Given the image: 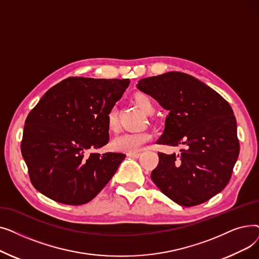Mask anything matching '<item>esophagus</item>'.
Returning a JSON list of instances; mask_svg holds the SVG:
<instances>
[{"instance_id":"34e87169","label":"esophagus","mask_w":259,"mask_h":259,"mask_svg":"<svg viewBox=\"0 0 259 259\" xmlns=\"http://www.w3.org/2000/svg\"><path fill=\"white\" fill-rule=\"evenodd\" d=\"M140 155H141V153H127V156L132 157V158H138V157H140Z\"/></svg>"}]
</instances>
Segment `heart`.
Listing matches in <instances>:
<instances>
[{
  "label": "heart",
  "instance_id": "1",
  "mask_svg": "<svg viewBox=\"0 0 259 259\" xmlns=\"http://www.w3.org/2000/svg\"><path fill=\"white\" fill-rule=\"evenodd\" d=\"M133 103L145 114H151L154 111V104L152 100L144 93H137L133 97ZM106 127L109 133H116L118 131V119L115 109H110L106 115ZM152 134L150 132L140 133H124L116 137L111 142L113 150L126 153H137L142 147L151 141Z\"/></svg>",
  "mask_w": 259,
  "mask_h": 259
}]
</instances>
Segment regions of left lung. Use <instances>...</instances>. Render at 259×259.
<instances>
[{
    "mask_svg": "<svg viewBox=\"0 0 259 259\" xmlns=\"http://www.w3.org/2000/svg\"><path fill=\"white\" fill-rule=\"evenodd\" d=\"M139 90L169 111L157 144L180 146V154L158 152L151 179L184 207L197 206L228 185L239 154L237 125L229 103L215 90L183 72L142 78Z\"/></svg>",
    "mask_w": 259,
    "mask_h": 259,
    "instance_id": "left-lung-1",
    "label": "left lung"
}]
</instances>
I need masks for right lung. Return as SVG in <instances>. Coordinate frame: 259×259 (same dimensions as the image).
Listing matches in <instances>:
<instances>
[{
	"instance_id": "right-lung-1",
	"label": "right lung",
	"mask_w": 259,
	"mask_h": 259,
	"mask_svg": "<svg viewBox=\"0 0 259 259\" xmlns=\"http://www.w3.org/2000/svg\"><path fill=\"white\" fill-rule=\"evenodd\" d=\"M130 80L68 77L50 88L25 120L21 151L38 192L65 205L89 202L126 155L91 152L109 142L107 112Z\"/></svg>"
}]
</instances>
